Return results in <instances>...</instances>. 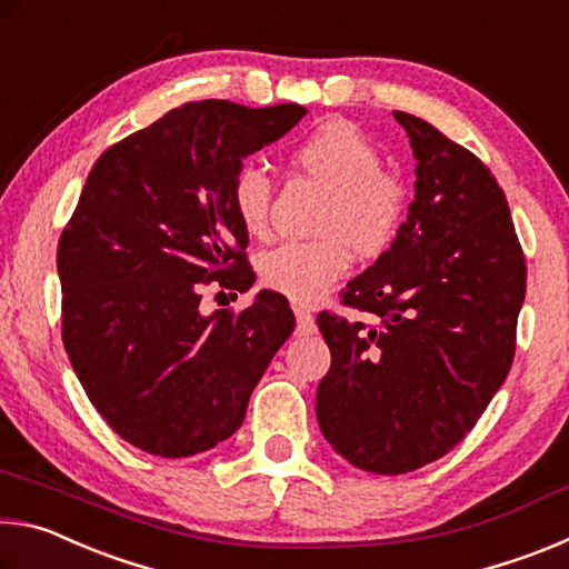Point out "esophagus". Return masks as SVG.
Returning <instances> with one entry per match:
<instances>
[{
  "instance_id": "1",
  "label": "esophagus",
  "mask_w": 569,
  "mask_h": 569,
  "mask_svg": "<svg viewBox=\"0 0 569 569\" xmlns=\"http://www.w3.org/2000/svg\"><path fill=\"white\" fill-rule=\"evenodd\" d=\"M293 313H296V331L301 336H308L316 331V321H313V313L306 311L303 306H293Z\"/></svg>"
}]
</instances>
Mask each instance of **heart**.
I'll return each mask as SVG.
<instances>
[{"label": "heart", "instance_id": "1", "mask_svg": "<svg viewBox=\"0 0 569 569\" xmlns=\"http://www.w3.org/2000/svg\"><path fill=\"white\" fill-rule=\"evenodd\" d=\"M291 162L331 188L319 218V240H286L261 256V281L298 303H313L341 281L356 256L387 248L407 210L399 172L381 168L373 142L346 120H329L291 150ZM273 182L256 162H243L230 180V206L248 236L271 228Z\"/></svg>", "mask_w": 569, "mask_h": 569}]
</instances>
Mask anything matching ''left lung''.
Instances as JSON below:
<instances>
[{"instance_id":"obj_1","label":"left lung","mask_w":569,"mask_h":569,"mask_svg":"<svg viewBox=\"0 0 569 569\" xmlns=\"http://www.w3.org/2000/svg\"><path fill=\"white\" fill-rule=\"evenodd\" d=\"M411 138L417 192L387 253L341 291L369 316L319 313L331 369L316 417L336 455L407 475L449 455L512 369L527 266L505 190L475 152L393 112Z\"/></svg>"}]
</instances>
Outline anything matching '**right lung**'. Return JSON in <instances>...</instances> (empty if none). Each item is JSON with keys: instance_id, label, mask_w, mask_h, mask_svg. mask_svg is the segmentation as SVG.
<instances>
[{"instance_id": "obj_1", "label": "right lung", "mask_w": 569, "mask_h": 569, "mask_svg": "<svg viewBox=\"0 0 569 569\" xmlns=\"http://www.w3.org/2000/svg\"><path fill=\"white\" fill-rule=\"evenodd\" d=\"M306 114L296 102H188L94 162L57 246L62 343L112 431L180 459L228 439L293 333L276 291L200 313L203 286H253L230 180Z\"/></svg>"}]
</instances>
